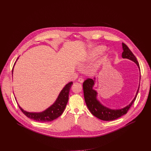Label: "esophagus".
Instances as JSON below:
<instances>
[{"mask_svg": "<svg viewBox=\"0 0 151 151\" xmlns=\"http://www.w3.org/2000/svg\"><path fill=\"white\" fill-rule=\"evenodd\" d=\"M78 82H80V83H82V82H83V78H78Z\"/></svg>", "mask_w": 151, "mask_h": 151, "instance_id": "obj_1", "label": "esophagus"}]
</instances>
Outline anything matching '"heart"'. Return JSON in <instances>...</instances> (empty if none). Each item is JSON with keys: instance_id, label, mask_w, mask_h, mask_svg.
<instances>
[{"instance_id": "heart-1", "label": "heart", "mask_w": 151, "mask_h": 151, "mask_svg": "<svg viewBox=\"0 0 151 151\" xmlns=\"http://www.w3.org/2000/svg\"><path fill=\"white\" fill-rule=\"evenodd\" d=\"M104 48L101 46L97 47L94 48L90 54V58H93V57H96L98 54L104 51Z\"/></svg>"}]
</instances>
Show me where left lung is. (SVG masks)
<instances>
[{
	"label": "left lung",
	"mask_w": 151,
	"mask_h": 151,
	"mask_svg": "<svg viewBox=\"0 0 151 151\" xmlns=\"http://www.w3.org/2000/svg\"><path fill=\"white\" fill-rule=\"evenodd\" d=\"M122 45L123 49V52L122 53V58H128L133 61L134 63H136V64L140 69L139 64L137 60L136 57L134 55L133 52L124 43H122ZM94 85V80H93L90 78H88L83 82V90L84 99L86 104H87L91 113L97 118L103 121H112L126 114L134 102L139 89V87L136 95L130 104H128L121 109L112 110L109 108H107L106 107H104L97 100L96 97L97 93L95 90L93 89Z\"/></svg>",
	"instance_id": "obj_1"
}]
</instances>
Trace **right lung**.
<instances>
[{
  "label": "right lung",
  "mask_w": 151,
  "mask_h": 151,
  "mask_svg": "<svg viewBox=\"0 0 151 151\" xmlns=\"http://www.w3.org/2000/svg\"><path fill=\"white\" fill-rule=\"evenodd\" d=\"M72 84V82H70L66 84V85L60 92L55 102L44 112L40 113L28 112L24 111L19 105L18 106L22 112L27 117L32 119L39 122L52 121L58 118L64 112V110L65 109L69 100V91L71 88V86Z\"/></svg>",
  "instance_id": "add662e5"
}]
</instances>
